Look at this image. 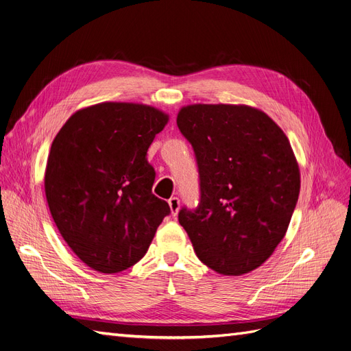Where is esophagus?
<instances>
[{"label":"esophagus","instance_id":"esophagus-1","mask_svg":"<svg viewBox=\"0 0 351 351\" xmlns=\"http://www.w3.org/2000/svg\"><path fill=\"white\" fill-rule=\"evenodd\" d=\"M168 205H169V209H171V214L176 217L178 214V209H180V199L178 197H171L168 200Z\"/></svg>","mask_w":351,"mask_h":351}]
</instances>
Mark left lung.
I'll return each mask as SVG.
<instances>
[{"label":"left lung","instance_id":"1","mask_svg":"<svg viewBox=\"0 0 351 351\" xmlns=\"http://www.w3.org/2000/svg\"><path fill=\"white\" fill-rule=\"evenodd\" d=\"M177 125L199 168L200 204L178 214L197 258L222 275L256 269L284 239L300 193L289 139L249 105H187Z\"/></svg>","mask_w":351,"mask_h":351}]
</instances>
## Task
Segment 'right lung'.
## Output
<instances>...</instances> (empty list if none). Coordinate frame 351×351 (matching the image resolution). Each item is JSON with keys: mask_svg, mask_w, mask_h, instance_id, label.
I'll list each match as a JSON object with an SVG mask.
<instances>
[{"mask_svg": "<svg viewBox=\"0 0 351 351\" xmlns=\"http://www.w3.org/2000/svg\"><path fill=\"white\" fill-rule=\"evenodd\" d=\"M169 117L151 105L101 102L74 112L57 133L45 196L61 237L93 271L121 272L139 262L169 214L152 195L146 154Z\"/></svg>", "mask_w": 351, "mask_h": 351, "instance_id": "obj_1", "label": "right lung"}]
</instances>
